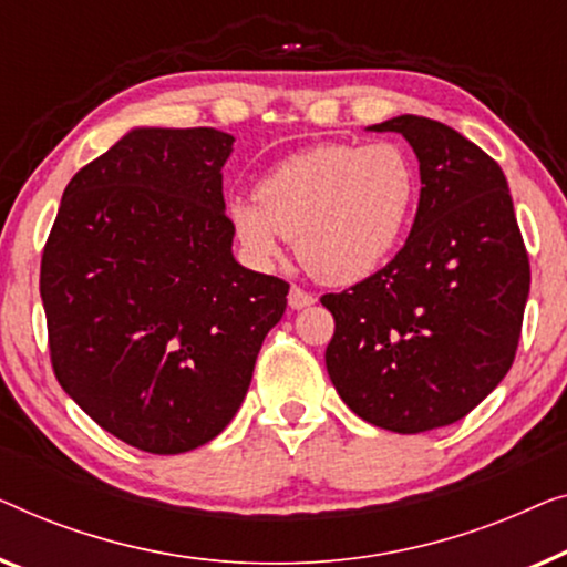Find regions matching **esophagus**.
<instances>
[{"mask_svg": "<svg viewBox=\"0 0 567 567\" xmlns=\"http://www.w3.org/2000/svg\"><path fill=\"white\" fill-rule=\"evenodd\" d=\"M287 302H290V308L292 310H300V308H308V306H313L316 302V298L310 292H306L302 290V287H290V295H287Z\"/></svg>", "mask_w": 567, "mask_h": 567, "instance_id": "1", "label": "esophagus"}]
</instances>
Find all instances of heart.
Returning a JSON list of instances; mask_svg holds the SVG:
<instances>
[{"label":"heart","mask_w":567,"mask_h":567,"mask_svg":"<svg viewBox=\"0 0 567 567\" xmlns=\"http://www.w3.org/2000/svg\"><path fill=\"white\" fill-rule=\"evenodd\" d=\"M419 189L416 162L393 141L321 143L277 164L259 182V200L234 197L228 218L257 261L280 259L285 238H295L310 275L352 285L403 244Z\"/></svg>","instance_id":"heart-1"}]
</instances>
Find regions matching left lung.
<instances>
[{"mask_svg": "<svg viewBox=\"0 0 567 567\" xmlns=\"http://www.w3.org/2000/svg\"><path fill=\"white\" fill-rule=\"evenodd\" d=\"M367 131L411 143L419 210L388 267L321 298L337 321L326 370L357 416L419 434L465 419L506 378L529 257L504 172L473 141L419 115Z\"/></svg>", "mask_w": 567, "mask_h": 567, "instance_id": "obj_1", "label": "left lung"}]
</instances>
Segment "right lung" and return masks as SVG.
<instances>
[{"label": "right lung", "instance_id": "right-lung-1", "mask_svg": "<svg viewBox=\"0 0 567 567\" xmlns=\"http://www.w3.org/2000/svg\"><path fill=\"white\" fill-rule=\"evenodd\" d=\"M215 127H133L74 174L41 261L53 372L135 450L179 454L241 409L290 285L234 259Z\"/></svg>", "mask_w": 567, "mask_h": 567}]
</instances>
